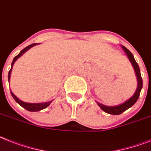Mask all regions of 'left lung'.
I'll use <instances>...</instances> for the list:
<instances>
[{
  "label": "left lung",
  "instance_id": "obj_1",
  "mask_svg": "<svg viewBox=\"0 0 151 151\" xmlns=\"http://www.w3.org/2000/svg\"><path fill=\"white\" fill-rule=\"evenodd\" d=\"M122 47L124 50L125 52L127 53L129 60V61H130L132 65H133V68H134V70H135L136 75H137V81H138V85H137V90H136L134 95L131 97L130 99H128L127 101H125L122 104H120V105H116V106H106V105H102V104L99 103V102H97V104L99 105V106L101 108V109L103 110L104 111H105L106 113L111 114V115H119V114L122 113L123 111H125L130 107H132L136 103V101L138 100V98H139V94H140V91H141L142 88H143V80H142L141 75H140V70H139L138 63L136 62L134 56L132 54V52L128 49L125 47V46H122Z\"/></svg>",
  "mask_w": 151,
  "mask_h": 151
}]
</instances>
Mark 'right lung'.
<instances>
[{
	"label": "right lung",
	"instance_id": "1",
	"mask_svg": "<svg viewBox=\"0 0 151 151\" xmlns=\"http://www.w3.org/2000/svg\"><path fill=\"white\" fill-rule=\"evenodd\" d=\"M35 45H37V43H33V44H31V45H29V46H28L27 47L24 48V49H23V50H22V51H21V52H19V53H18L15 57H14V60H13V61H12V63L11 70H10L9 72H8V81H10V77H11V73H12V67H13L14 62H15V61L17 60L19 57H20V56H22L23 53H24V52H26L27 50H29L30 48L35 46ZM11 94H12L13 99L15 100V101L17 102V103H18L21 106H22V107H23L24 109H25L28 110V111H40V110L44 109H46V107H48V106L50 105V103L52 102V101H47V102H43V103H27V102H24V101L19 100V99H18V98H17V97H16L15 95L12 92V91H11Z\"/></svg>",
	"mask_w": 151,
	"mask_h": 151
}]
</instances>
